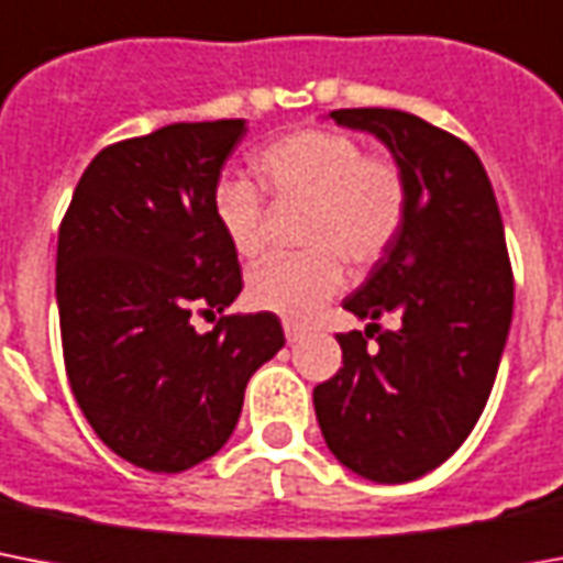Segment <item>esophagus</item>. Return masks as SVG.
<instances>
[{"label":"esophagus","instance_id":"obj_1","mask_svg":"<svg viewBox=\"0 0 563 563\" xmlns=\"http://www.w3.org/2000/svg\"><path fill=\"white\" fill-rule=\"evenodd\" d=\"M285 336H287V343H299V340L305 336V328L296 325V322H285Z\"/></svg>","mask_w":563,"mask_h":563}]
</instances>
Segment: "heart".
I'll use <instances>...</instances> for the list:
<instances>
[{
  "label": "heart",
  "mask_w": 563,
  "mask_h": 563,
  "mask_svg": "<svg viewBox=\"0 0 563 563\" xmlns=\"http://www.w3.org/2000/svg\"><path fill=\"white\" fill-rule=\"evenodd\" d=\"M264 186L278 200H308L302 255H273L253 267L246 296L258 310L308 319L343 290L345 258L368 267L401 235L409 186L386 154H363L343 130L308 128L269 142L255 156ZM220 232L241 258L264 250V200L244 177H220L211 191Z\"/></svg>",
  "instance_id": "heart-1"
}]
</instances>
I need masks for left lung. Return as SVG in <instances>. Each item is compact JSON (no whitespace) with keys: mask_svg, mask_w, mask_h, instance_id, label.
<instances>
[{"mask_svg":"<svg viewBox=\"0 0 563 563\" xmlns=\"http://www.w3.org/2000/svg\"><path fill=\"white\" fill-rule=\"evenodd\" d=\"M389 147L409 186L401 235L343 308V368L313 389L328 451L372 483H409L451 460L483 416L515 308L492 179L462 139L384 107L334 110ZM393 312L389 332L376 319ZM373 343L368 344L367 340Z\"/></svg>","mask_w":563,"mask_h":563,"instance_id":"8db88e82","label":"left lung"}]
</instances>
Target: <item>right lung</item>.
<instances>
[{"label": "right lung", "mask_w": 563, "mask_h": 563, "mask_svg": "<svg viewBox=\"0 0 563 563\" xmlns=\"http://www.w3.org/2000/svg\"><path fill=\"white\" fill-rule=\"evenodd\" d=\"M244 119L179 121L103 147L57 235V310L80 412L112 453L179 474L229 442L255 368L285 345L276 313H191L241 294L211 191Z\"/></svg>", "instance_id": "1"}]
</instances>
